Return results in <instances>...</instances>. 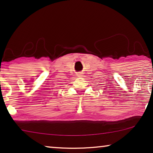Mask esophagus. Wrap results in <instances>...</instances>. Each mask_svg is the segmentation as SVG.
<instances>
[{"label": "esophagus", "instance_id": "34e87169", "mask_svg": "<svg viewBox=\"0 0 153 153\" xmlns=\"http://www.w3.org/2000/svg\"><path fill=\"white\" fill-rule=\"evenodd\" d=\"M78 76H79V75H78Z\"/></svg>", "mask_w": 153, "mask_h": 153}]
</instances>
